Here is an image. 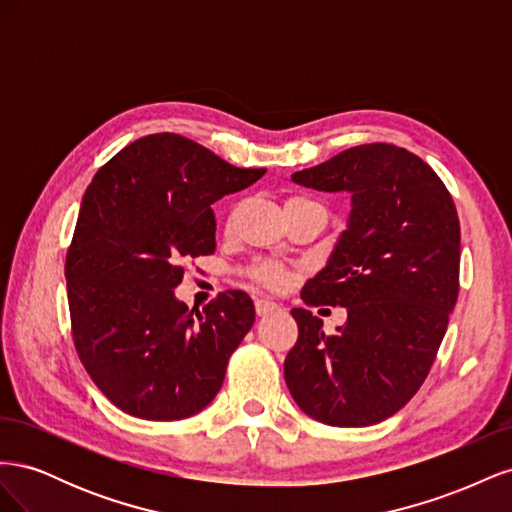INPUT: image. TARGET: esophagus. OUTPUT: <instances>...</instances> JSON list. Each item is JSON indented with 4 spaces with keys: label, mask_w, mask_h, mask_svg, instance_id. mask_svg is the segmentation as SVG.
Instances as JSON below:
<instances>
[{
    "label": "esophagus",
    "mask_w": 512,
    "mask_h": 512,
    "mask_svg": "<svg viewBox=\"0 0 512 512\" xmlns=\"http://www.w3.org/2000/svg\"><path fill=\"white\" fill-rule=\"evenodd\" d=\"M254 305H256L258 316H267V314H273V312H277V309H280V305L269 301V299H256Z\"/></svg>",
    "instance_id": "obj_1"
}]
</instances>
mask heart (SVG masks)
Returning a JSON list of instances; mask_svg holds the SVG:
<instances>
[{
    "label": "heart",
    "mask_w": 512,
    "mask_h": 512,
    "mask_svg": "<svg viewBox=\"0 0 512 512\" xmlns=\"http://www.w3.org/2000/svg\"><path fill=\"white\" fill-rule=\"evenodd\" d=\"M286 205H318L316 200H309L305 196H292L286 200ZM320 207V205H318ZM252 277L256 282L265 284L269 288H280L286 282V273L280 267H273V265H258L252 269Z\"/></svg>",
    "instance_id": "1"
}]
</instances>
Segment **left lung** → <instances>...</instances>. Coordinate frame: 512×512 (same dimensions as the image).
I'll list each match as a JSON object with an SVG mask.
<instances>
[{
  "label": "left lung",
  "instance_id": "left-lung-1",
  "mask_svg": "<svg viewBox=\"0 0 512 512\" xmlns=\"http://www.w3.org/2000/svg\"><path fill=\"white\" fill-rule=\"evenodd\" d=\"M292 181L348 192L350 215L301 290L307 305L346 307L348 320L324 335L309 309H292L299 339L284 363L288 391L324 425H376L421 389L457 303L455 203L429 164L386 143L350 147Z\"/></svg>",
  "mask_w": 512,
  "mask_h": 512
}]
</instances>
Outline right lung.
I'll use <instances>...</instances> for the list:
<instances>
[{
	"label": "right lung",
	"mask_w": 512,
	"mask_h": 512,
	"mask_svg": "<svg viewBox=\"0 0 512 512\" xmlns=\"http://www.w3.org/2000/svg\"><path fill=\"white\" fill-rule=\"evenodd\" d=\"M265 173L162 132L123 147L91 179L66 258L72 337L119 410L179 421L218 395L230 354L254 324V303L228 290L190 312L175 297L179 262L213 254L211 205Z\"/></svg>",
	"instance_id": "right-lung-1"
}]
</instances>
